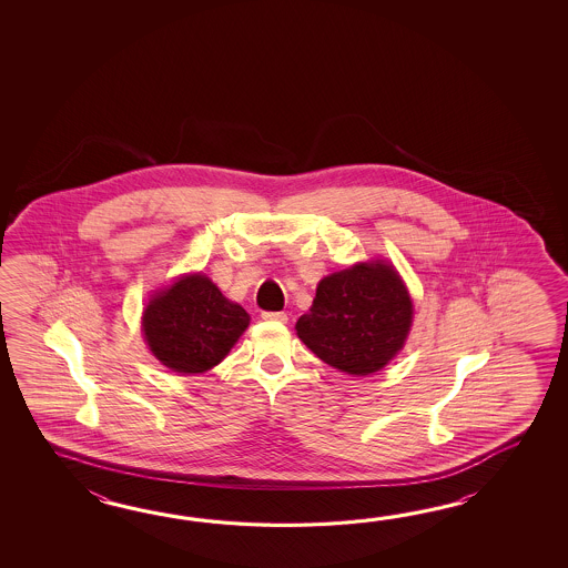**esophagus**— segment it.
Returning <instances> with one entry per match:
<instances>
[{"label": "esophagus", "instance_id": "obj_1", "mask_svg": "<svg viewBox=\"0 0 568 568\" xmlns=\"http://www.w3.org/2000/svg\"><path fill=\"white\" fill-rule=\"evenodd\" d=\"M262 318H264V321H276V323H286V321H288V314L270 313V311H266V313H262Z\"/></svg>", "mask_w": 568, "mask_h": 568}]
</instances>
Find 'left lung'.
I'll return each instance as SVG.
<instances>
[{
	"instance_id": "obj_1",
	"label": "left lung",
	"mask_w": 568,
	"mask_h": 568,
	"mask_svg": "<svg viewBox=\"0 0 568 568\" xmlns=\"http://www.w3.org/2000/svg\"><path fill=\"white\" fill-rule=\"evenodd\" d=\"M412 301L398 272L384 262L321 280L313 306L296 331L318 359L351 375L379 372L404 345Z\"/></svg>"
}]
</instances>
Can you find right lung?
<instances>
[{"instance_id":"obj_1","label":"right lung","mask_w":568,"mask_h":568,"mask_svg":"<svg viewBox=\"0 0 568 568\" xmlns=\"http://www.w3.org/2000/svg\"><path fill=\"white\" fill-rule=\"evenodd\" d=\"M250 325V314L201 274L184 276L145 306V341L179 374H203L223 362Z\"/></svg>"}]
</instances>
